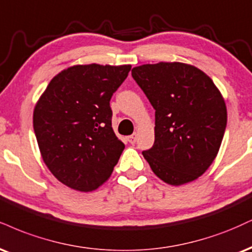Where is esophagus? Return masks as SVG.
Returning <instances> with one entry per match:
<instances>
[{
	"instance_id": "esophagus-1",
	"label": "esophagus",
	"mask_w": 252,
	"mask_h": 252,
	"mask_svg": "<svg viewBox=\"0 0 252 252\" xmlns=\"http://www.w3.org/2000/svg\"><path fill=\"white\" fill-rule=\"evenodd\" d=\"M137 137H138V135L135 132V134L128 136V141H129L131 144H134L135 142H136V139H137Z\"/></svg>"
}]
</instances>
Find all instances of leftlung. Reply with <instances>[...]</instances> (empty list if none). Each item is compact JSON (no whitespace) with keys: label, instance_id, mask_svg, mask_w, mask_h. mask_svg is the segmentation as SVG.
I'll use <instances>...</instances> for the list:
<instances>
[{"label":"left lung","instance_id":"obj_1","mask_svg":"<svg viewBox=\"0 0 252 252\" xmlns=\"http://www.w3.org/2000/svg\"><path fill=\"white\" fill-rule=\"evenodd\" d=\"M155 113V143L143 151L157 177L170 186L197 180L216 158L226 126V105L205 72L182 62L132 68Z\"/></svg>","mask_w":252,"mask_h":252}]
</instances>
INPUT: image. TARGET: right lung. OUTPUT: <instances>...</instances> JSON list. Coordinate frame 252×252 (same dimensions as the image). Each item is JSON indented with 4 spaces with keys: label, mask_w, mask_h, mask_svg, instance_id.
Returning <instances> with one entry per match:
<instances>
[{
    "label": "right lung",
    "mask_w": 252,
    "mask_h": 252,
    "mask_svg": "<svg viewBox=\"0 0 252 252\" xmlns=\"http://www.w3.org/2000/svg\"><path fill=\"white\" fill-rule=\"evenodd\" d=\"M131 65L77 64L53 78L36 102L34 131L42 158L61 183L81 192L105 183L124 143L111 126L110 98Z\"/></svg>",
    "instance_id": "add662e5"
}]
</instances>
